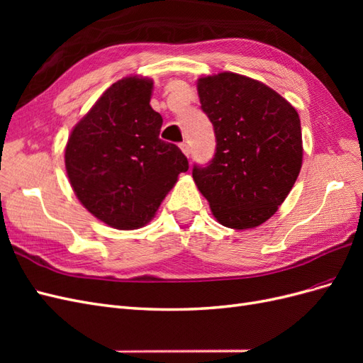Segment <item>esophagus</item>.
I'll return each mask as SVG.
<instances>
[{"label": "esophagus", "mask_w": 363, "mask_h": 363, "mask_svg": "<svg viewBox=\"0 0 363 363\" xmlns=\"http://www.w3.org/2000/svg\"><path fill=\"white\" fill-rule=\"evenodd\" d=\"M180 148H182V151H183V155L186 156V157H189V155H191V148H189V145L186 144V142H182L180 144Z\"/></svg>", "instance_id": "esophagus-1"}]
</instances>
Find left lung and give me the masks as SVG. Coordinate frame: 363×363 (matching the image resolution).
I'll return each instance as SVG.
<instances>
[{"mask_svg": "<svg viewBox=\"0 0 363 363\" xmlns=\"http://www.w3.org/2000/svg\"><path fill=\"white\" fill-rule=\"evenodd\" d=\"M216 150L206 167L194 164L196 188L219 224L244 230L277 212L303 162L298 113L271 87L221 72L196 83Z\"/></svg>", "mask_w": 363, "mask_h": 363, "instance_id": "8db88e82", "label": "left lung"}]
</instances>
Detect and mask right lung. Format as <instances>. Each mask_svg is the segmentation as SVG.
Returning a JSON list of instances; mask_svg holds the SVG:
<instances>
[{"label": "right lung", "mask_w": 363, "mask_h": 363, "mask_svg": "<svg viewBox=\"0 0 363 363\" xmlns=\"http://www.w3.org/2000/svg\"><path fill=\"white\" fill-rule=\"evenodd\" d=\"M152 82L113 83L68 139L65 167L77 199L118 230L144 227L189 169L182 150L159 138L163 119L152 111Z\"/></svg>", "instance_id": "add662e5"}]
</instances>
